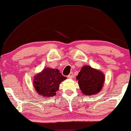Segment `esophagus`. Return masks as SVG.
Masks as SVG:
<instances>
[{
    "label": "esophagus",
    "instance_id": "34e87169",
    "mask_svg": "<svg viewBox=\"0 0 131 131\" xmlns=\"http://www.w3.org/2000/svg\"><path fill=\"white\" fill-rule=\"evenodd\" d=\"M73 73H72V72H70V74H69L68 75V78H69V79H72V77H73Z\"/></svg>",
    "mask_w": 131,
    "mask_h": 131
}]
</instances>
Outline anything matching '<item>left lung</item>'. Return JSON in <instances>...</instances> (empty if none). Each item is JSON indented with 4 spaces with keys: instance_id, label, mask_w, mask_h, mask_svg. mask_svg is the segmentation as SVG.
<instances>
[{
    "instance_id": "1",
    "label": "left lung",
    "mask_w": 131,
    "mask_h": 131,
    "mask_svg": "<svg viewBox=\"0 0 131 131\" xmlns=\"http://www.w3.org/2000/svg\"><path fill=\"white\" fill-rule=\"evenodd\" d=\"M82 93L86 95L97 94L102 90L105 77L102 71L90 66H83L76 77Z\"/></svg>"
}]
</instances>
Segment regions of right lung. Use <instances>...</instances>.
Listing matches in <instances>:
<instances>
[{"label":"right lung","instance_id":"obj_1","mask_svg":"<svg viewBox=\"0 0 131 131\" xmlns=\"http://www.w3.org/2000/svg\"><path fill=\"white\" fill-rule=\"evenodd\" d=\"M34 87L40 95L50 97L56 95L59 90L60 83L65 80L58 69L45 68L41 72L34 77Z\"/></svg>","mask_w":131,"mask_h":131}]
</instances>
